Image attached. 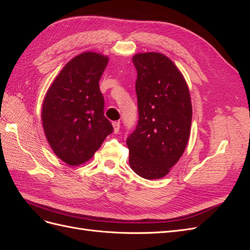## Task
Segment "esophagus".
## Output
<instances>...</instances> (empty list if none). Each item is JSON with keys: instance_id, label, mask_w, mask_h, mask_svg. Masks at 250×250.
Masks as SVG:
<instances>
[{"instance_id": "esophagus-1", "label": "esophagus", "mask_w": 250, "mask_h": 250, "mask_svg": "<svg viewBox=\"0 0 250 250\" xmlns=\"http://www.w3.org/2000/svg\"><path fill=\"white\" fill-rule=\"evenodd\" d=\"M112 126H113V131H115V133H118L120 130V122H113Z\"/></svg>"}]
</instances>
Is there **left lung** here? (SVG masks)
Returning <instances> with one entry per match:
<instances>
[{"label": "left lung", "mask_w": 250, "mask_h": 250, "mask_svg": "<svg viewBox=\"0 0 250 250\" xmlns=\"http://www.w3.org/2000/svg\"><path fill=\"white\" fill-rule=\"evenodd\" d=\"M132 62L138 71L139 122L126 141L129 165L143 178H163L179 161L190 138V92L183 74L162 53H139Z\"/></svg>", "instance_id": "left-lung-1"}]
</instances>
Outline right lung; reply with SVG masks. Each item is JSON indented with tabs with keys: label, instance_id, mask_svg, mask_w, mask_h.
I'll return each instance as SVG.
<instances>
[{
	"label": "right lung",
	"instance_id": "obj_1",
	"mask_svg": "<svg viewBox=\"0 0 250 250\" xmlns=\"http://www.w3.org/2000/svg\"><path fill=\"white\" fill-rule=\"evenodd\" d=\"M107 63L108 57L99 53L77 55L63 66L44 96V134L54 153L69 166L89 161L113 131L104 117L99 87Z\"/></svg>",
	"mask_w": 250,
	"mask_h": 250
}]
</instances>
